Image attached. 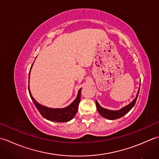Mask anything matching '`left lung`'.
<instances>
[{
  "instance_id": "8db88e82",
  "label": "left lung",
  "mask_w": 159,
  "mask_h": 159,
  "mask_svg": "<svg viewBox=\"0 0 159 159\" xmlns=\"http://www.w3.org/2000/svg\"><path fill=\"white\" fill-rule=\"evenodd\" d=\"M140 89V87H139ZM139 89L138 90L137 96L132 102L128 104V105L124 107L123 108H121L120 110H116V111H113V110H109L105 109V108H103L101 107L99 103L98 102V101H96V108L97 110L98 111V113L100 114V116H102L103 117L106 118V119L108 120H116V119H119V118L123 117L124 115H126L127 113L129 112V111L132 109L134 104H135V102L137 101V98L138 97V95H139Z\"/></svg>"
}]
</instances>
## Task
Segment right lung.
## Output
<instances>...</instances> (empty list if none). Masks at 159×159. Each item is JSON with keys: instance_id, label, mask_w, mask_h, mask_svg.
Listing matches in <instances>:
<instances>
[{"instance_id": "add662e5", "label": "right lung", "mask_w": 159, "mask_h": 159, "mask_svg": "<svg viewBox=\"0 0 159 159\" xmlns=\"http://www.w3.org/2000/svg\"><path fill=\"white\" fill-rule=\"evenodd\" d=\"M33 65L31 67V69H30L29 74V92L33 103H34L35 106L39 111L40 114H41L42 117H44L45 119L51 121H55V122H67V121L73 119V118L75 117L76 113H77L78 107H79V104L80 100V92H81L82 88H80L79 90V92H78L77 96L75 100H74L70 105L66 107L62 108V109H61V108L60 109L59 108L53 109V108H49L45 106H43L42 104L38 103L34 99V98L31 95V91H30L29 89L30 74H31V70L32 68Z\"/></svg>"}]
</instances>
